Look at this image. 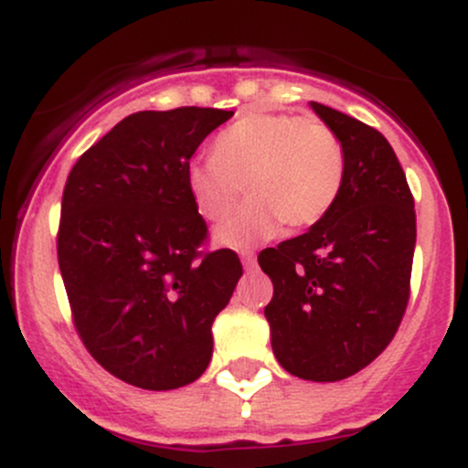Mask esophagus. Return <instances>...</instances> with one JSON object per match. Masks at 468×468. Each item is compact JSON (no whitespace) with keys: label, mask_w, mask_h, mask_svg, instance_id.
Returning <instances> with one entry per match:
<instances>
[{"label":"esophagus","mask_w":468,"mask_h":468,"mask_svg":"<svg viewBox=\"0 0 468 468\" xmlns=\"http://www.w3.org/2000/svg\"><path fill=\"white\" fill-rule=\"evenodd\" d=\"M239 257H241V264H244L246 271L255 268V252H252V250H241Z\"/></svg>","instance_id":"esophagus-1"}]
</instances>
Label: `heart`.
Returning a JSON list of instances; mask_svg holds the SVG:
<instances>
[{"instance_id": "1", "label": "heart", "mask_w": 468, "mask_h": 468, "mask_svg": "<svg viewBox=\"0 0 468 468\" xmlns=\"http://www.w3.org/2000/svg\"><path fill=\"white\" fill-rule=\"evenodd\" d=\"M346 166L341 138L324 121L246 112L218 133L213 155L186 165L185 185L207 222H222L246 186L250 197L218 230V241L250 249L283 222L305 229L324 219L341 196Z\"/></svg>"}]
</instances>
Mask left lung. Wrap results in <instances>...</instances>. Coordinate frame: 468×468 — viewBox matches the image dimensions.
Returning a JSON list of instances; mask_svg holds the SVG:
<instances>
[{
    "instance_id": "8db88e82",
    "label": "left lung",
    "mask_w": 468,
    "mask_h": 468,
    "mask_svg": "<svg viewBox=\"0 0 468 468\" xmlns=\"http://www.w3.org/2000/svg\"><path fill=\"white\" fill-rule=\"evenodd\" d=\"M346 149L335 207L308 233L260 252L271 277L264 314L286 372L335 383L361 372L399 330L416 249V211L394 149L374 127L310 103Z\"/></svg>"
}]
</instances>
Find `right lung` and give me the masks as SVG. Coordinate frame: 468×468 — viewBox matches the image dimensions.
Instances as JSON below:
<instances>
[{
  "mask_svg": "<svg viewBox=\"0 0 468 468\" xmlns=\"http://www.w3.org/2000/svg\"><path fill=\"white\" fill-rule=\"evenodd\" d=\"M233 112H136L69 171L57 235L74 327L133 388L178 389L213 354L211 325L241 277L239 257L204 252L207 222L185 185L191 155Z\"/></svg>",
  "mask_w": 468,
  "mask_h": 468,
  "instance_id": "obj_1",
  "label": "right lung"
}]
</instances>
